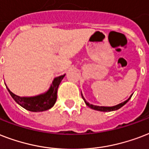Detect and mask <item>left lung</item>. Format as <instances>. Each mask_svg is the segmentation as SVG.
Masks as SVG:
<instances>
[{"instance_id":"left-lung-1","label":"left lung","mask_w":149,"mask_h":149,"mask_svg":"<svg viewBox=\"0 0 149 149\" xmlns=\"http://www.w3.org/2000/svg\"><path fill=\"white\" fill-rule=\"evenodd\" d=\"M81 96H82V95H81ZM131 97H130V98H131ZM130 98H129L128 100H127L126 101H124V102H121V103H120V104L116 105V106L108 107H98V106H93V105H92V104H89L88 102H87L86 101H85V100L84 99V97L82 96V99L84 100V101H85V104L87 105L88 107H90L91 109H95V110H98V111H102V112L113 111V110H116V109H120V107H122L124 104H126L127 102H128L129 100H130Z\"/></svg>"}]
</instances>
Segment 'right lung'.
<instances>
[{
  "label": "right lung",
  "instance_id": "right-lung-1",
  "mask_svg": "<svg viewBox=\"0 0 149 149\" xmlns=\"http://www.w3.org/2000/svg\"><path fill=\"white\" fill-rule=\"evenodd\" d=\"M64 76L65 74L59 76L55 78L53 81L51 87L49 88L48 92H47L45 94L34 96V97H20L11 93L8 88V90L14 100L25 109L32 112L45 111L50 109L55 104L56 100L57 88Z\"/></svg>",
  "mask_w": 149,
  "mask_h": 149
}]
</instances>
